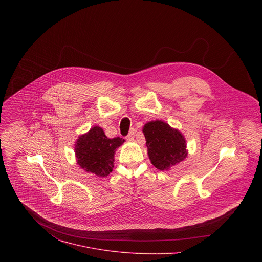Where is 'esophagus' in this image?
<instances>
[{"mask_svg": "<svg viewBox=\"0 0 262 262\" xmlns=\"http://www.w3.org/2000/svg\"><path fill=\"white\" fill-rule=\"evenodd\" d=\"M134 135H135V132H134V129H131L129 134L126 136V140L127 141H133L134 140Z\"/></svg>", "mask_w": 262, "mask_h": 262, "instance_id": "1", "label": "esophagus"}]
</instances>
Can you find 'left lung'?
Returning a JSON list of instances; mask_svg holds the SVG:
<instances>
[{"label": "left lung", "mask_w": 262, "mask_h": 262, "mask_svg": "<svg viewBox=\"0 0 262 262\" xmlns=\"http://www.w3.org/2000/svg\"><path fill=\"white\" fill-rule=\"evenodd\" d=\"M151 163L159 170H167L187 156L184 135L167 123L156 120L143 127Z\"/></svg>", "instance_id": "1"}]
</instances>
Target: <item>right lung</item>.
I'll return each instance as SVG.
<instances>
[{
    "label": "right lung",
    "mask_w": 262,
    "mask_h": 262,
    "mask_svg": "<svg viewBox=\"0 0 262 262\" xmlns=\"http://www.w3.org/2000/svg\"><path fill=\"white\" fill-rule=\"evenodd\" d=\"M124 141L120 137L108 138L101 127L95 126L88 133L80 135L75 142L77 164L86 172L107 177L112 172L116 149Z\"/></svg>",
    "instance_id": "right-lung-1"
}]
</instances>
